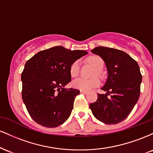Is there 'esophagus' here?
Wrapping results in <instances>:
<instances>
[{
    "instance_id": "1",
    "label": "esophagus",
    "mask_w": 153,
    "mask_h": 153,
    "mask_svg": "<svg viewBox=\"0 0 153 153\" xmlns=\"http://www.w3.org/2000/svg\"><path fill=\"white\" fill-rule=\"evenodd\" d=\"M80 94H87V91H82V90H80Z\"/></svg>"
}]
</instances>
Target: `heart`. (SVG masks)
Wrapping results in <instances>:
<instances>
[{
    "label": "heart",
    "mask_w": 153,
    "mask_h": 153,
    "mask_svg": "<svg viewBox=\"0 0 153 153\" xmlns=\"http://www.w3.org/2000/svg\"><path fill=\"white\" fill-rule=\"evenodd\" d=\"M88 62L96 70V73H99L103 68L104 62L103 59L99 56H91L88 58ZM80 73V62L75 60L70 68V74L73 78L77 77ZM100 81L98 78L88 79L80 78L75 80L73 82V87L79 90L90 91L91 89L99 86Z\"/></svg>",
    "instance_id": "1"
}]
</instances>
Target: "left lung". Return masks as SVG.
<instances>
[{"label": "left lung", "mask_w": 153, "mask_h": 153, "mask_svg": "<svg viewBox=\"0 0 153 153\" xmlns=\"http://www.w3.org/2000/svg\"><path fill=\"white\" fill-rule=\"evenodd\" d=\"M91 52L103 59L108 78L101 88L106 94H98L96 101L89 107L100 122L118 124L129 116L140 97L142 82L140 67L129 54L117 49L97 47Z\"/></svg>", "instance_id": "8db88e82"}]
</instances>
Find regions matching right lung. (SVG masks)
I'll use <instances>...</instances> for the list:
<instances>
[{
	"instance_id": "obj_1",
	"label": "right lung",
	"mask_w": 153,
	"mask_h": 153,
	"mask_svg": "<svg viewBox=\"0 0 153 153\" xmlns=\"http://www.w3.org/2000/svg\"><path fill=\"white\" fill-rule=\"evenodd\" d=\"M87 53L57 46L40 51L26 62L22 73V96L33 120L52 128L69 118L80 91L64 87L71 81V65Z\"/></svg>"
}]
</instances>
